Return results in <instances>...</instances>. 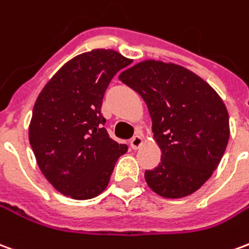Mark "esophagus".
<instances>
[{"label": "esophagus", "mask_w": 249, "mask_h": 249, "mask_svg": "<svg viewBox=\"0 0 249 249\" xmlns=\"http://www.w3.org/2000/svg\"><path fill=\"white\" fill-rule=\"evenodd\" d=\"M142 142H144V139H142V135H136L130 140V147L133 149H139L142 145Z\"/></svg>", "instance_id": "1"}]
</instances>
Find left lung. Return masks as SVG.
<instances>
[{
  "label": "left lung",
  "mask_w": 249,
  "mask_h": 249,
  "mask_svg": "<svg viewBox=\"0 0 249 249\" xmlns=\"http://www.w3.org/2000/svg\"><path fill=\"white\" fill-rule=\"evenodd\" d=\"M119 79L142 95L148 107L159 166L145 182L163 198L196 193L218 167L229 140V116L209 83L175 63L147 59L123 71Z\"/></svg>",
  "instance_id": "1"
}]
</instances>
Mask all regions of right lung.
Instances as JSON below:
<instances>
[{
  "label": "right lung",
  "instance_id": "1",
  "mask_svg": "<svg viewBox=\"0 0 249 249\" xmlns=\"http://www.w3.org/2000/svg\"><path fill=\"white\" fill-rule=\"evenodd\" d=\"M130 62L114 50L83 52L56 71L35 102L29 142L40 171L66 197H97L128 151L109 137L101 107L112 78Z\"/></svg>",
  "mask_w": 249,
  "mask_h": 249
}]
</instances>
